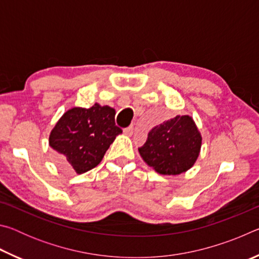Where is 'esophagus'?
Wrapping results in <instances>:
<instances>
[{
    "mask_svg": "<svg viewBox=\"0 0 259 259\" xmlns=\"http://www.w3.org/2000/svg\"><path fill=\"white\" fill-rule=\"evenodd\" d=\"M123 133L126 136H131V135H133V133H134V126L130 125V126H128V128H124L123 129Z\"/></svg>",
    "mask_w": 259,
    "mask_h": 259,
    "instance_id": "34e87169",
    "label": "esophagus"
}]
</instances>
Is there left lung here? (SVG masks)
<instances>
[{"instance_id": "obj_1", "label": "left lung", "mask_w": 259, "mask_h": 259, "mask_svg": "<svg viewBox=\"0 0 259 259\" xmlns=\"http://www.w3.org/2000/svg\"><path fill=\"white\" fill-rule=\"evenodd\" d=\"M201 135L188 115H177L148 133L138 148L146 163L161 175H179L195 163L201 150Z\"/></svg>"}]
</instances>
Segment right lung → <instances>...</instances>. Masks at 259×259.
<instances>
[{
    "mask_svg": "<svg viewBox=\"0 0 259 259\" xmlns=\"http://www.w3.org/2000/svg\"><path fill=\"white\" fill-rule=\"evenodd\" d=\"M122 129L115 125V109L95 104L74 107L52 129L49 144L58 153V163L83 174L94 169Z\"/></svg>",
    "mask_w": 259,
    "mask_h": 259,
    "instance_id": "1",
    "label": "right lung"
}]
</instances>
